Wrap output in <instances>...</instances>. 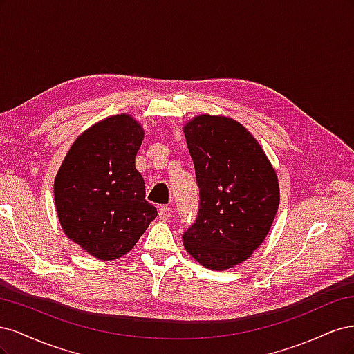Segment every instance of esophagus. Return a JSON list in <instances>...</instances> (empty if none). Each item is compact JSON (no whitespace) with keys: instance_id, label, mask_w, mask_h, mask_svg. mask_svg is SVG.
Segmentation results:
<instances>
[{"instance_id":"1","label":"esophagus","mask_w":354,"mask_h":354,"mask_svg":"<svg viewBox=\"0 0 354 354\" xmlns=\"http://www.w3.org/2000/svg\"><path fill=\"white\" fill-rule=\"evenodd\" d=\"M158 214H159V218H160V220H168V218L171 217V208L167 207V205L159 207Z\"/></svg>"}]
</instances>
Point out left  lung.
Wrapping results in <instances>:
<instances>
[{"mask_svg": "<svg viewBox=\"0 0 354 354\" xmlns=\"http://www.w3.org/2000/svg\"><path fill=\"white\" fill-rule=\"evenodd\" d=\"M185 136L199 187L198 216L183 232L185 248L207 269H230L270 230L279 207L277 177L255 138L229 118L196 116Z\"/></svg>", "mask_w": 354, "mask_h": 354, "instance_id": "8db88e82", "label": "left lung"}]
</instances>
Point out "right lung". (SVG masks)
Segmentation results:
<instances>
[{"label":"right lung","instance_id":"right-lung-1","mask_svg":"<svg viewBox=\"0 0 354 354\" xmlns=\"http://www.w3.org/2000/svg\"><path fill=\"white\" fill-rule=\"evenodd\" d=\"M142 140V127L131 116L106 118L75 140L57 173L62 227L99 260L127 254L158 216L134 165Z\"/></svg>","mask_w":354,"mask_h":354}]
</instances>
